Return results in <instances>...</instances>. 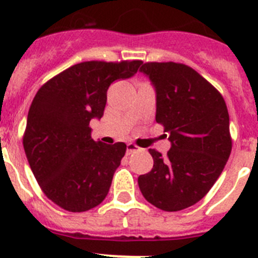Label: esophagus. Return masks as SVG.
<instances>
[{
  "label": "esophagus",
  "mask_w": 258,
  "mask_h": 258,
  "mask_svg": "<svg viewBox=\"0 0 258 258\" xmlns=\"http://www.w3.org/2000/svg\"><path fill=\"white\" fill-rule=\"evenodd\" d=\"M136 151H140V147L134 145V143H127V145H126V154L131 155V154H133V152H136Z\"/></svg>",
  "instance_id": "obj_1"
}]
</instances>
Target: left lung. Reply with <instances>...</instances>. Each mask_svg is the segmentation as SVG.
Returning <instances> with one entry per match:
<instances>
[{
    "mask_svg": "<svg viewBox=\"0 0 258 258\" xmlns=\"http://www.w3.org/2000/svg\"><path fill=\"white\" fill-rule=\"evenodd\" d=\"M141 72L156 93V118L169 134L166 157L150 150L154 166L138 177L145 199L177 212L197 204L217 181L231 152L230 118L222 95L181 63H145Z\"/></svg>",
    "mask_w": 258,
    "mask_h": 258,
    "instance_id": "obj_1",
    "label": "left lung"
}]
</instances>
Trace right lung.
<instances>
[{
	"label": "right lung",
	"instance_id": "add662e5",
	"mask_svg": "<svg viewBox=\"0 0 258 258\" xmlns=\"http://www.w3.org/2000/svg\"><path fill=\"white\" fill-rule=\"evenodd\" d=\"M141 64L79 63L49 80L33 98L23 146L40 187L60 208L85 212L107 197L126 145L95 142L89 122L103 116L109 85L134 76Z\"/></svg>",
	"mask_w": 258,
	"mask_h": 258
}]
</instances>
